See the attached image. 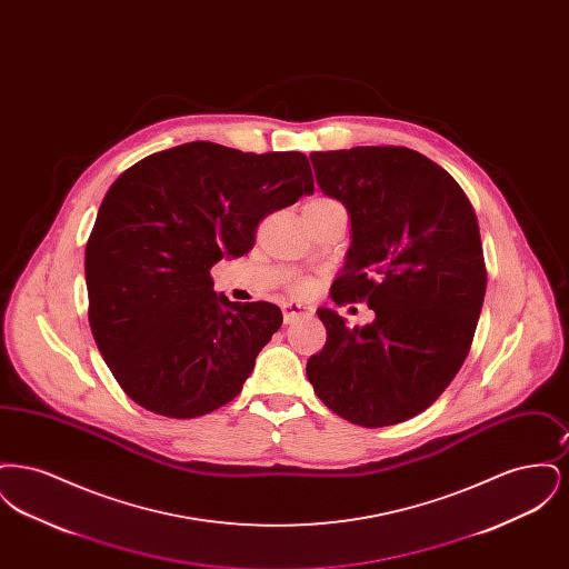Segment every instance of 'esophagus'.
Segmentation results:
<instances>
[{
    "label": "esophagus",
    "mask_w": 569,
    "mask_h": 569,
    "mask_svg": "<svg viewBox=\"0 0 569 569\" xmlns=\"http://www.w3.org/2000/svg\"><path fill=\"white\" fill-rule=\"evenodd\" d=\"M311 313H313V309L307 307V305H300V302H286L283 305V322L286 325H292L300 316H311Z\"/></svg>",
    "instance_id": "obj_1"
}]
</instances>
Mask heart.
Returning a JSON list of instances; mask_svg holds the SVG:
<instances>
[{
	"mask_svg": "<svg viewBox=\"0 0 569 569\" xmlns=\"http://www.w3.org/2000/svg\"><path fill=\"white\" fill-rule=\"evenodd\" d=\"M297 290L298 292H302V290H307V286H305V283H298Z\"/></svg>",
	"mask_w": 569,
	"mask_h": 569,
	"instance_id": "heart-1",
	"label": "heart"
}]
</instances>
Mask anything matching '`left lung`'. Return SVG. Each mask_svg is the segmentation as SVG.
<instances>
[{"mask_svg":"<svg viewBox=\"0 0 569 569\" xmlns=\"http://www.w3.org/2000/svg\"><path fill=\"white\" fill-rule=\"evenodd\" d=\"M309 160L352 223L332 300H367L376 320L348 328L337 311L318 309L328 339L307 378L337 416L390 427L433 406L469 353L487 292L478 219L459 183L406 147Z\"/></svg>","mask_w":569,"mask_h":569,"instance_id":"left-lung-1","label":"left lung"}]
</instances>
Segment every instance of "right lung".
<instances>
[{
  "mask_svg": "<svg viewBox=\"0 0 569 569\" xmlns=\"http://www.w3.org/2000/svg\"><path fill=\"white\" fill-rule=\"evenodd\" d=\"M309 193L302 153L204 140L153 153L110 186L84 249L89 325L132 401L196 418L243 390L283 316L217 295L211 267L244 256L260 219Z\"/></svg>",
  "mask_w": 569,
  "mask_h": 569,
  "instance_id": "right-lung-1",
  "label": "right lung"
}]
</instances>
